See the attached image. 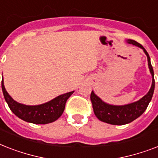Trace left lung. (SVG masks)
Returning a JSON list of instances; mask_svg holds the SVG:
<instances>
[{
  "label": "left lung",
  "instance_id": "1",
  "mask_svg": "<svg viewBox=\"0 0 158 158\" xmlns=\"http://www.w3.org/2000/svg\"><path fill=\"white\" fill-rule=\"evenodd\" d=\"M127 43L137 46L143 49L147 56L148 68H149L150 73L152 77V86H151V89H149L148 93L145 96L143 97L142 98L139 99V101L123 106H115L106 103L99 97H98L94 94V91H92L90 98H91L92 104H93L94 114L98 120L102 122L110 124V125H125V124L132 122L133 120L139 117L147 109L148 106L152 98L153 92H154V73H153V69H152L151 61H150L149 55L147 52V51L145 50L144 48L141 44L137 43L136 41L128 39Z\"/></svg>",
  "mask_w": 158,
  "mask_h": 158
}]
</instances>
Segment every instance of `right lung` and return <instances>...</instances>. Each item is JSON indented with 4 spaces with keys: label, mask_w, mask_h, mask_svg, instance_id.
Listing matches in <instances>:
<instances>
[{
    "label": "right lung",
    "mask_w": 158,
    "mask_h": 158,
    "mask_svg": "<svg viewBox=\"0 0 158 158\" xmlns=\"http://www.w3.org/2000/svg\"><path fill=\"white\" fill-rule=\"evenodd\" d=\"M1 88L5 100L11 111L21 120L37 125H45L56 120L64 111L67 99L74 93L72 91L62 94L41 105L28 106L19 103L9 95L4 86L3 79L1 80Z\"/></svg>",
    "instance_id": "1"
}]
</instances>
